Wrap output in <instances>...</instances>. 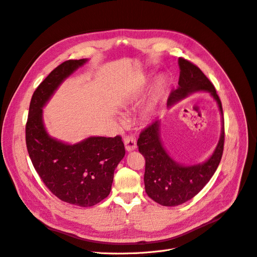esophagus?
Segmentation results:
<instances>
[{
  "instance_id": "obj_1",
  "label": "esophagus",
  "mask_w": 257,
  "mask_h": 257,
  "mask_svg": "<svg viewBox=\"0 0 257 257\" xmlns=\"http://www.w3.org/2000/svg\"><path fill=\"white\" fill-rule=\"evenodd\" d=\"M124 145L127 151H133L137 148V141L134 136H126L124 138Z\"/></svg>"
}]
</instances>
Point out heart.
Masks as SVG:
<instances>
[{
  "label": "heart",
  "mask_w": 257,
  "mask_h": 257,
  "mask_svg": "<svg viewBox=\"0 0 257 257\" xmlns=\"http://www.w3.org/2000/svg\"><path fill=\"white\" fill-rule=\"evenodd\" d=\"M167 86H168V83H167V80L164 77H160L155 81L153 89H152V94H151L150 101L142 112V116H143L144 119L149 120L150 118L154 115L156 110L159 109V107L162 105V103L164 101L165 94H166Z\"/></svg>",
  "instance_id": "obj_1"
}]
</instances>
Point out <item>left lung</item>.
<instances>
[{
  "label": "left lung",
  "instance_id": "1",
  "mask_svg": "<svg viewBox=\"0 0 257 257\" xmlns=\"http://www.w3.org/2000/svg\"><path fill=\"white\" fill-rule=\"evenodd\" d=\"M178 63L179 86L172 90L168 97V106L179 102L191 92L206 90L211 92L223 116L220 98L207 76L184 57H179ZM137 145L145 159L144 183L148 196L163 206H178L199 193L218 168L224 146V120L222 119L218 145L210 159L203 164L185 167L173 161L161 142L160 121L157 120L140 133Z\"/></svg>",
  "mask_w": 257,
  "mask_h": 257
}]
</instances>
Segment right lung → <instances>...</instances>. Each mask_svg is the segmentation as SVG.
<instances>
[{"mask_svg":"<svg viewBox=\"0 0 257 257\" xmlns=\"http://www.w3.org/2000/svg\"><path fill=\"white\" fill-rule=\"evenodd\" d=\"M86 61L69 60L50 72L34 91L26 124L28 152L41 180L58 199L80 207H91L106 199L114 170L125 154L120 136L90 137L68 145L45 131L43 106L58 85Z\"/></svg>","mask_w":257,"mask_h":257,"instance_id":"right-lung-1","label":"right lung"}]
</instances>
